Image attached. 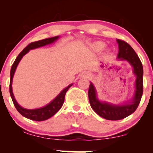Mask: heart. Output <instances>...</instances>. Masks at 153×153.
<instances>
[{
	"label": "heart",
	"mask_w": 153,
	"mask_h": 153,
	"mask_svg": "<svg viewBox=\"0 0 153 153\" xmlns=\"http://www.w3.org/2000/svg\"><path fill=\"white\" fill-rule=\"evenodd\" d=\"M92 47L96 50H101L104 47V44L102 42H96L92 45Z\"/></svg>",
	"instance_id": "b5f03b06"
}]
</instances>
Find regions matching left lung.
<instances>
[{"instance_id": "left-lung-1", "label": "left lung", "mask_w": 153, "mask_h": 153, "mask_svg": "<svg viewBox=\"0 0 153 153\" xmlns=\"http://www.w3.org/2000/svg\"><path fill=\"white\" fill-rule=\"evenodd\" d=\"M119 44V53L117 58L127 60L133 67V73L136 75L135 93L131 102L127 104L112 105L106 102H101L96 98V92L92 83L88 89V99L91 108L100 117L107 120H120L131 114L136 111L141 101L143 94V68L141 61L133 48L126 42L117 39Z\"/></svg>"}]
</instances>
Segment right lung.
Masks as SVG:
<instances>
[{
	"label": "right lung",
	"mask_w": 153,
	"mask_h": 153,
	"mask_svg": "<svg viewBox=\"0 0 153 153\" xmlns=\"http://www.w3.org/2000/svg\"><path fill=\"white\" fill-rule=\"evenodd\" d=\"M58 37L59 36H54V37L45 39L39 40V41L37 42H34L29 44V45H28L27 46L20 52V54H19L18 57H17L16 59H15L13 64L12 65L11 69H10V79L9 85V91L10 97H11L12 101H13V104H14L16 110L18 111L22 116H24V117L31 119V120L36 121V122L45 121L55 114L60 109L61 107L62 106L66 92L68 91V89L72 86L73 84H71V85H68V86L65 88L63 89V90L60 92V94H59L53 101H51L48 105H47V106H44L42 108H36V109H26V108H23V107L19 106L18 103L16 101L14 96H13V91H12V80H13V75H14L16 69V67L18 65L19 62H20V60L22 59L23 56H24V54H26L29 50H32V49L38 48V47L45 46V45L54 42V41H56V40L58 39Z\"/></svg>",
	"instance_id": "obj_1"
}]
</instances>
